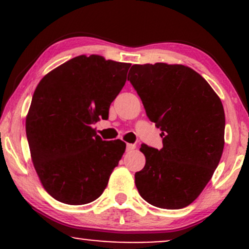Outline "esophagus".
<instances>
[{"label":"esophagus","instance_id":"esophagus-1","mask_svg":"<svg viewBox=\"0 0 249 249\" xmlns=\"http://www.w3.org/2000/svg\"><path fill=\"white\" fill-rule=\"evenodd\" d=\"M134 148H136V145H134V144H127L126 145V151H127V152H131V151H133Z\"/></svg>","mask_w":249,"mask_h":249}]
</instances>
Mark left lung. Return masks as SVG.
<instances>
[{
  "label": "left lung",
  "mask_w": 249,
  "mask_h": 249,
  "mask_svg": "<svg viewBox=\"0 0 249 249\" xmlns=\"http://www.w3.org/2000/svg\"><path fill=\"white\" fill-rule=\"evenodd\" d=\"M128 75L162 138L160 150L142 145L146 162L134 174L137 190L156 207H186L208 184L222 156V103L205 78L185 65L136 64Z\"/></svg>",
  "instance_id": "obj_1"
}]
</instances>
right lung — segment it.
Segmentation results:
<instances>
[{"mask_svg": "<svg viewBox=\"0 0 249 249\" xmlns=\"http://www.w3.org/2000/svg\"><path fill=\"white\" fill-rule=\"evenodd\" d=\"M130 65L98 55L77 56L37 85L25 131L37 176L53 199L85 205L107 186L126 144L103 141L92 125L108 117Z\"/></svg>", "mask_w": 249, "mask_h": 249, "instance_id": "1", "label": "right lung"}]
</instances>
